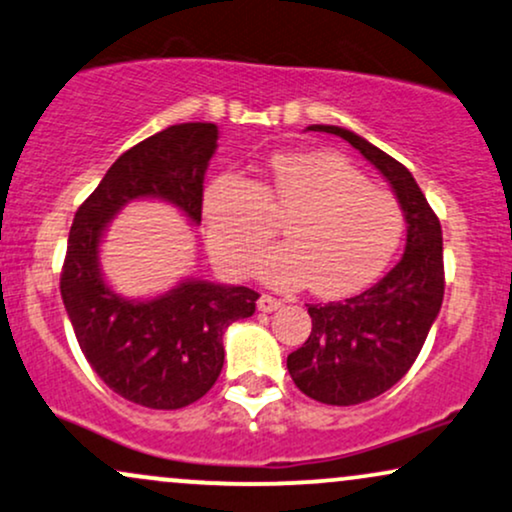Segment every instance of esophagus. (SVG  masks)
I'll return each mask as SVG.
<instances>
[{
	"label": "esophagus",
	"mask_w": 512,
	"mask_h": 512,
	"mask_svg": "<svg viewBox=\"0 0 512 512\" xmlns=\"http://www.w3.org/2000/svg\"><path fill=\"white\" fill-rule=\"evenodd\" d=\"M281 307V300L272 298V295H260V300H257V310L260 312H276Z\"/></svg>",
	"instance_id": "34e87169"
}]
</instances>
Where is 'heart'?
<instances>
[{"label":"heart","instance_id":"heart-1","mask_svg":"<svg viewBox=\"0 0 512 512\" xmlns=\"http://www.w3.org/2000/svg\"><path fill=\"white\" fill-rule=\"evenodd\" d=\"M286 212L283 240L262 257L267 286H310L346 298L379 279L403 238V209L389 190L334 152H276L260 178L224 174L202 195L209 248L231 274H248Z\"/></svg>","mask_w":512,"mask_h":512}]
</instances>
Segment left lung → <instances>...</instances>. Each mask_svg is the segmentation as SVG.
Returning a JSON list of instances; mask_svg holds the SVG:
<instances>
[{
	"label": "left lung",
	"instance_id": "left-lung-1",
	"mask_svg": "<svg viewBox=\"0 0 512 512\" xmlns=\"http://www.w3.org/2000/svg\"><path fill=\"white\" fill-rule=\"evenodd\" d=\"M307 131L353 145L391 183L408 224L403 257L384 279L343 303L307 305L312 334L286 360L305 396L326 405H357L403 379L427 341L443 303L441 224L410 171L362 135L322 123Z\"/></svg>",
	"mask_w": 512,
	"mask_h": 512
}]
</instances>
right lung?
I'll list each match as a JSON object with an SVG mask.
<instances>
[{
    "label": "right lung",
    "instance_id": "obj_1",
    "mask_svg": "<svg viewBox=\"0 0 512 512\" xmlns=\"http://www.w3.org/2000/svg\"><path fill=\"white\" fill-rule=\"evenodd\" d=\"M219 128L190 121L131 147L78 207L69 233L61 300L78 346L97 377L121 398L178 410L212 389L224 367V334L255 312L245 286L183 279L157 298L131 300L104 281L100 243L128 202L162 200L190 224L202 219V183Z\"/></svg>",
    "mask_w": 512,
    "mask_h": 512
}]
</instances>
